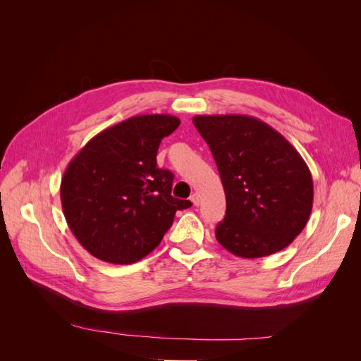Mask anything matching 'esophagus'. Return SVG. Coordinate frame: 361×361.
<instances>
[{
    "label": "esophagus",
    "instance_id": "34e87169",
    "mask_svg": "<svg viewBox=\"0 0 361 361\" xmlns=\"http://www.w3.org/2000/svg\"><path fill=\"white\" fill-rule=\"evenodd\" d=\"M190 200L192 202V204H194V206H199V194H197V192H192V194H191V197H190Z\"/></svg>",
    "mask_w": 361,
    "mask_h": 361
}]
</instances>
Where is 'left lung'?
Instances as JSON below:
<instances>
[{"label": "left lung", "instance_id": "1", "mask_svg": "<svg viewBox=\"0 0 361 361\" xmlns=\"http://www.w3.org/2000/svg\"><path fill=\"white\" fill-rule=\"evenodd\" d=\"M192 123L212 152L226 194L216 241L245 259L286 248L313 204L312 174L297 149L250 116H195Z\"/></svg>", "mask_w": 361, "mask_h": 361}]
</instances>
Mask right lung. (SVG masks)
I'll use <instances>...</instances> for the list:
<instances>
[{
	"label": "right lung",
	"instance_id": "add662e5",
	"mask_svg": "<svg viewBox=\"0 0 361 361\" xmlns=\"http://www.w3.org/2000/svg\"><path fill=\"white\" fill-rule=\"evenodd\" d=\"M179 123L169 114L130 117L93 137L69 162L60 187L63 214L92 256L138 262L159 245L176 211L192 204L173 197V173L157 166L161 140Z\"/></svg>",
	"mask_w": 361,
	"mask_h": 361
}]
</instances>
